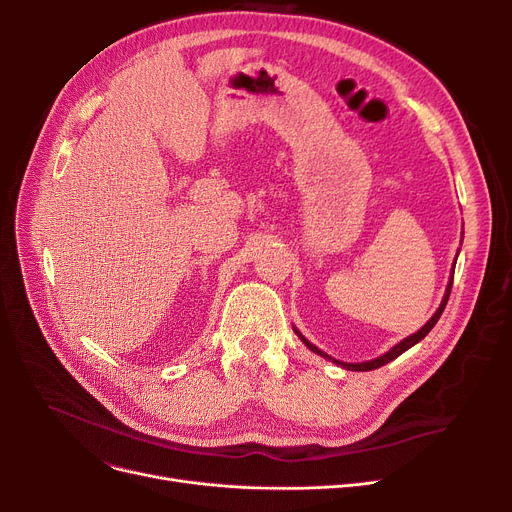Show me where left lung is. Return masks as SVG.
<instances>
[{"instance_id":"1","label":"left lung","mask_w":512,"mask_h":512,"mask_svg":"<svg viewBox=\"0 0 512 512\" xmlns=\"http://www.w3.org/2000/svg\"><path fill=\"white\" fill-rule=\"evenodd\" d=\"M452 276H454V274H452ZM452 276H450V282H448V286H446V294H444V299H442V303H440L438 311L432 315V319H429L427 324H425V326H423L419 332H415V334L407 336L405 340H400L396 346H392V348H390V351H388L386 355H382V357H378V359H373V361H365V363H342V361H336V359L328 357L326 353H321L319 348H317L315 344H311L307 338H303L299 330H294V332L299 334V338L305 342V346L309 348V351H313V353H317V355H321V357H326V359H332L336 365H342L344 369H351V371H371V369H378V367H382V365L390 363L392 359H396L398 355H402V353H405V351H409L411 346H415L419 340H423V338L429 334V330H432V328L438 324V319H440V315H442V311H444V307H446V303H448V297H450V288H452Z\"/></svg>"}]
</instances>
